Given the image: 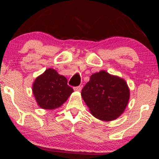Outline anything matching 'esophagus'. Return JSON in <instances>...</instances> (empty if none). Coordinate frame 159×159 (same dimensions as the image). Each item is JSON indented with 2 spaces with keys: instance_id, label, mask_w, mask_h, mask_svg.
<instances>
[{
  "instance_id": "1",
  "label": "esophagus",
  "mask_w": 159,
  "mask_h": 159,
  "mask_svg": "<svg viewBox=\"0 0 159 159\" xmlns=\"http://www.w3.org/2000/svg\"><path fill=\"white\" fill-rule=\"evenodd\" d=\"M74 90L75 91H78V92H80V91L81 90V86H78V87H74Z\"/></svg>"
}]
</instances>
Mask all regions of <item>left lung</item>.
<instances>
[{"instance_id": "obj_1", "label": "left lung", "mask_w": 159, "mask_h": 159, "mask_svg": "<svg viewBox=\"0 0 159 159\" xmlns=\"http://www.w3.org/2000/svg\"><path fill=\"white\" fill-rule=\"evenodd\" d=\"M81 96L91 114L102 121H112L125 111L130 90L123 78L102 70L90 76Z\"/></svg>"}]
</instances>
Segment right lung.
I'll use <instances>...</instances> for the list:
<instances>
[{
	"instance_id": "obj_1",
	"label": "right lung",
	"mask_w": 159,
	"mask_h": 159,
	"mask_svg": "<svg viewBox=\"0 0 159 159\" xmlns=\"http://www.w3.org/2000/svg\"><path fill=\"white\" fill-rule=\"evenodd\" d=\"M32 91L38 106L45 110H54L66 102L74 90L67 85L65 76L49 68L36 78Z\"/></svg>"
}]
</instances>
